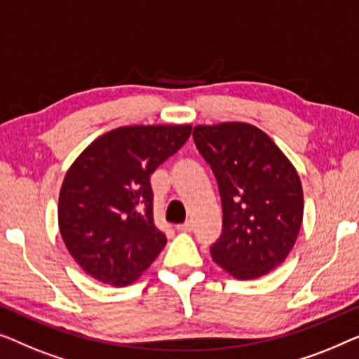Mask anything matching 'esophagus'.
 <instances>
[{"label":"esophagus","instance_id":"1","mask_svg":"<svg viewBox=\"0 0 359 359\" xmlns=\"http://www.w3.org/2000/svg\"><path fill=\"white\" fill-rule=\"evenodd\" d=\"M191 229H194V223L191 221H185L184 224H177V231L180 232H190Z\"/></svg>","mask_w":359,"mask_h":359}]
</instances>
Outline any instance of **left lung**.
<instances>
[{
  "label": "left lung",
  "mask_w": 359,
  "mask_h": 359,
  "mask_svg": "<svg viewBox=\"0 0 359 359\" xmlns=\"http://www.w3.org/2000/svg\"><path fill=\"white\" fill-rule=\"evenodd\" d=\"M194 140L218 180L223 232L213 260L237 280L260 278L280 266L299 234L301 179L265 131L250 123L196 125Z\"/></svg>",
  "instance_id": "left-lung-1"
}]
</instances>
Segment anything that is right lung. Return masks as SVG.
I'll list each match as a JSON object with an SVG mask.
<instances>
[{
	"instance_id": "right-lung-1",
	"label": "right lung",
	"mask_w": 359,
	"mask_h": 359,
	"mask_svg": "<svg viewBox=\"0 0 359 359\" xmlns=\"http://www.w3.org/2000/svg\"><path fill=\"white\" fill-rule=\"evenodd\" d=\"M191 125H128L94 140L65 175L58 226L81 269L123 287L164 249L154 224L151 174L189 140Z\"/></svg>"
}]
</instances>
